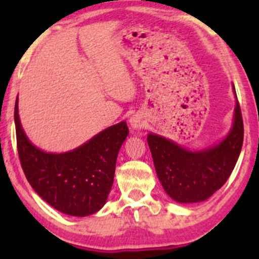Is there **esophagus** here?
I'll return each mask as SVG.
<instances>
[{"label":"esophagus","instance_id":"obj_1","mask_svg":"<svg viewBox=\"0 0 259 259\" xmlns=\"http://www.w3.org/2000/svg\"><path fill=\"white\" fill-rule=\"evenodd\" d=\"M145 118L142 117V114L140 113H135L132 118H130V125H132L134 129H141L142 126L145 125Z\"/></svg>","mask_w":259,"mask_h":259}]
</instances>
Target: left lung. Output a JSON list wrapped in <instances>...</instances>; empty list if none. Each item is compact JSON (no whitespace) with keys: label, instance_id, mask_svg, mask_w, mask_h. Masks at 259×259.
I'll list each match as a JSON object with an SVG mask.
<instances>
[{"label":"left lung","instance_id":"obj_1","mask_svg":"<svg viewBox=\"0 0 259 259\" xmlns=\"http://www.w3.org/2000/svg\"><path fill=\"white\" fill-rule=\"evenodd\" d=\"M147 142L160 184L174 201L195 203L207 200L224 185L241 152L243 121L237 97L233 126L215 146L189 151L156 134H148Z\"/></svg>","mask_w":259,"mask_h":259}]
</instances>
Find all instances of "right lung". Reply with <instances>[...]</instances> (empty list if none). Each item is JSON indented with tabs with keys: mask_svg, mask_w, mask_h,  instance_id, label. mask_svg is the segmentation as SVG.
<instances>
[{
	"mask_svg": "<svg viewBox=\"0 0 259 259\" xmlns=\"http://www.w3.org/2000/svg\"><path fill=\"white\" fill-rule=\"evenodd\" d=\"M14 121L20 164L36 194L68 215L85 217L100 210L112 189L118 152L129 134L125 121L58 154L45 152L26 138L18 114V97Z\"/></svg>",
	"mask_w": 259,
	"mask_h": 259,
	"instance_id": "obj_1",
	"label": "right lung"
}]
</instances>
